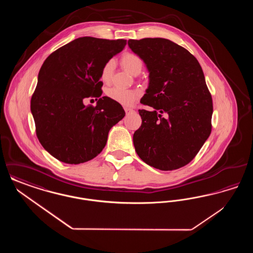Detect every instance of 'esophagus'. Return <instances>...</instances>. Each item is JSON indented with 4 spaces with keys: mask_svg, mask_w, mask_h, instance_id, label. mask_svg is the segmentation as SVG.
I'll list each match as a JSON object with an SVG mask.
<instances>
[{
    "mask_svg": "<svg viewBox=\"0 0 253 253\" xmlns=\"http://www.w3.org/2000/svg\"><path fill=\"white\" fill-rule=\"evenodd\" d=\"M124 110H125V113H126V114H130V113H133V112H134L132 109L128 108V107H125Z\"/></svg>",
    "mask_w": 253,
    "mask_h": 253,
    "instance_id": "34e87169",
    "label": "esophagus"
}]
</instances>
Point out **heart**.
Masks as SVG:
<instances>
[{
  "label": "heart",
  "instance_id": "heart-1",
  "mask_svg": "<svg viewBox=\"0 0 253 253\" xmlns=\"http://www.w3.org/2000/svg\"><path fill=\"white\" fill-rule=\"evenodd\" d=\"M121 66L124 70L132 75H138L143 68V60L135 53L126 52L121 58ZM115 63L114 60H110L103 65L100 78L104 83H109L112 79L114 72ZM106 95L110 99L121 104L122 106H131L139 97V92L132 89H122L120 87L109 88Z\"/></svg>",
  "mask_w": 253,
  "mask_h": 253
}]
</instances>
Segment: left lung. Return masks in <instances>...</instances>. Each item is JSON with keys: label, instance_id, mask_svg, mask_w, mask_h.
Returning a JSON list of instances; mask_svg holds the SVG:
<instances>
[{"label": "left lung", "instance_id": "1", "mask_svg": "<svg viewBox=\"0 0 253 253\" xmlns=\"http://www.w3.org/2000/svg\"><path fill=\"white\" fill-rule=\"evenodd\" d=\"M145 62L149 87L138 110L141 126L133 133L137 156L146 164L172 170L190 163L211 132L212 98L203 70L187 49L162 38L129 40Z\"/></svg>", "mask_w": 253, "mask_h": 253}]
</instances>
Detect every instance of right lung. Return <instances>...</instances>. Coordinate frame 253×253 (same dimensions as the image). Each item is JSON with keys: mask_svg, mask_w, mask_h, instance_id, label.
Instances as JSON below:
<instances>
[{"mask_svg": "<svg viewBox=\"0 0 253 253\" xmlns=\"http://www.w3.org/2000/svg\"><path fill=\"white\" fill-rule=\"evenodd\" d=\"M126 40L83 37L61 46L44 60L38 76L30 108L39 141L51 156L67 164L84 163L105 147L110 129L125 112L101 96L100 72L120 53ZM85 97H97L96 107H85Z\"/></svg>", "mask_w": 253, "mask_h": 253, "instance_id": "right-lung-1", "label": "right lung"}]
</instances>
